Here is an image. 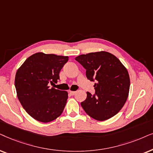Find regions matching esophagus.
<instances>
[{"instance_id":"34e87169","label":"esophagus","mask_w":153,"mask_h":153,"mask_svg":"<svg viewBox=\"0 0 153 153\" xmlns=\"http://www.w3.org/2000/svg\"><path fill=\"white\" fill-rule=\"evenodd\" d=\"M69 93H70L71 95L73 96V95L75 94V93H76V91H69Z\"/></svg>"}]
</instances>
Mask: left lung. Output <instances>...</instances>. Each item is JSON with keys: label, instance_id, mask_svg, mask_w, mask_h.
I'll list each match as a JSON object with an SVG mask.
<instances>
[{"label": "left lung", "instance_id": "8db88e82", "mask_svg": "<svg viewBox=\"0 0 153 153\" xmlns=\"http://www.w3.org/2000/svg\"><path fill=\"white\" fill-rule=\"evenodd\" d=\"M86 70L88 80L94 82L95 93L87 92L82 108L94 119L106 120L118 113L129 95L130 80L127 68L113 54L91 52L75 57Z\"/></svg>", "mask_w": 153, "mask_h": 153}]
</instances>
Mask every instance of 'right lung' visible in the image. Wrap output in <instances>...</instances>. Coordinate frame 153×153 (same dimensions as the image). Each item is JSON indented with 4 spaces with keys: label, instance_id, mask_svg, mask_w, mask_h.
I'll return each mask as SVG.
<instances>
[{
    "label": "right lung",
    "instance_id": "add662e5",
    "mask_svg": "<svg viewBox=\"0 0 153 153\" xmlns=\"http://www.w3.org/2000/svg\"><path fill=\"white\" fill-rule=\"evenodd\" d=\"M68 56L36 53L26 59L18 69L15 85L22 107L36 120L49 123L61 115L66 105L68 92L50 89L57 82L59 72Z\"/></svg>",
    "mask_w": 153,
    "mask_h": 153
}]
</instances>
